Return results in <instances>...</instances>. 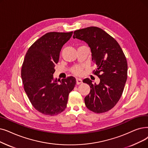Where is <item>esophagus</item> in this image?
<instances>
[{"label": "esophagus", "mask_w": 148, "mask_h": 148, "mask_svg": "<svg viewBox=\"0 0 148 148\" xmlns=\"http://www.w3.org/2000/svg\"><path fill=\"white\" fill-rule=\"evenodd\" d=\"M82 83V80L81 79H79V78H77L76 79V83L77 85H79L80 84V83Z\"/></svg>", "instance_id": "esophagus-1"}]
</instances>
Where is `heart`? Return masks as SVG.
<instances>
[{
    "label": "heart",
    "mask_w": 148,
    "mask_h": 148,
    "mask_svg": "<svg viewBox=\"0 0 148 148\" xmlns=\"http://www.w3.org/2000/svg\"><path fill=\"white\" fill-rule=\"evenodd\" d=\"M82 66H77L72 69L71 71L75 75H80L82 73Z\"/></svg>",
    "instance_id": "1"
}]
</instances>
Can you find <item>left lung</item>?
Segmentation results:
<instances>
[{
    "mask_svg": "<svg viewBox=\"0 0 148 148\" xmlns=\"http://www.w3.org/2000/svg\"><path fill=\"white\" fill-rule=\"evenodd\" d=\"M73 38L88 43L97 65L93 73L100 79L99 85H93L88 78L83 80L91 88L85 98L86 106L95 113L110 111L120 100L127 80V63L123 51L112 36L96 27L76 30Z\"/></svg>",
    "mask_w": 148,
    "mask_h": 148,
    "instance_id": "8db88e82",
    "label": "left lung"
}]
</instances>
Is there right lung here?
Listing matches in <instances>:
<instances>
[{
  "instance_id": "add662e5",
  "label": "right lung",
  "mask_w": 148,
  "mask_h": 148,
  "mask_svg": "<svg viewBox=\"0 0 148 148\" xmlns=\"http://www.w3.org/2000/svg\"><path fill=\"white\" fill-rule=\"evenodd\" d=\"M73 33H48L32 45L25 56L21 70L25 91L34 108L43 114L53 116L65 110L76 84L73 76L60 83L53 78L62 48Z\"/></svg>"
}]
</instances>
